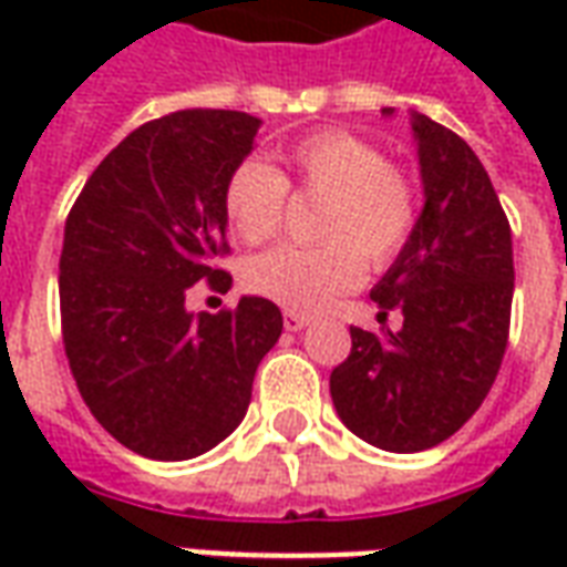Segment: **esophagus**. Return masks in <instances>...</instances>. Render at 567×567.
Returning <instances> with one entry per match:
<instances>
[{
  "instance_id": "1",
  "label": "esophagus",
  "mask_w": 567,
  "mask_h": 567,
  "mask_svg": "<svg viewBox=\"0 0 567 567\" xmlns=\"http://www.w3.org/2000/svg\"><path fill=\"white\" fill-rule=\"evenodd\" d=\"M282 324H285V331H303V328L309 324V316H303V312H295V309H285Z\"/></svg>"
}]
</instances>
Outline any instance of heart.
I'll return each instance as SVG.
<instances>
[{
  "label": "heart",
  "instance_id": "b5f03b06",
  "mask_svg": "<svg viewBox=\"0 0 567 567\" xmlns=\"http://www.w3.org/2000/svg\"><path fill=\"white\" fill-rule=\"evenodd\" d=\"M282 173L243 161L224 185V215L234 234L258 246L279 234L288 187L297 197L321 199L316 246H276L243 270L251 295L295 312L333 303L361 279L360 258L389 267L416 230V187L385 151L349 130H316L282 148Z\"/></svg>",
  "mask_w": 567,
  "mask_h": 567
}]
</instances>
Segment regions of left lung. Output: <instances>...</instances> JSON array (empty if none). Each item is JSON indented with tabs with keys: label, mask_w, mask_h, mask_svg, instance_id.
Instances as JSON below:
<instances>
[{
	"label": "left lung",
	"mask_w": 567,
	"mask_h": 567,
	"mask_svg": "<svg viewBox=\"0 0 567 567\" xmlns=\"http://www.w3.org/2000/svg\"><path fill=\"white\" fill-rule=\"evenodd\" d=\"M392 115V109H382ZM425 206L416 230L370 291L398 331L352 328L331 373L343 425L385 452H422L452 437L486 401L507 349L513 239L471 145L413 112Z\"/></svg>",
	"instance_id": "left-lung-1"
}]
</instances>
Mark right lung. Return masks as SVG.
I'll use <instances>...</instances> for the list:
<instances>
[{
	"mask_svg": "<svg viewBox=\"0 0 567 567\" xmlns=\"http://www.w3.org/2000/svg\"><path fill=\"white\" fill-rule=\"evenodd\" d=\"M260 121L185 109L133 130L66 218L60 319L69 370L93 419L127 450L185 462L218 446L251 401L260 358L282 333L272 300L190 312L197 282L230 288L224 185Z\"/></svg>",
	"mask_w": 567,
	"mask_h": 567,
	"instance_id": "add662e5",
	"label": "right lung"
}]
</instances>
